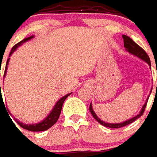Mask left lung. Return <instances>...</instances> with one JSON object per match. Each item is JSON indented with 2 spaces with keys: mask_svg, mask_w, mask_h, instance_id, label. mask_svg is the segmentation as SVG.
Segmentation results:
<instances>
[{
  "mask_svg": "<svg viewBox=\"0 0 157 157\" xmlns=\"http://www.w3.org/2000/svg\"><path fill=\"white\" fill-rule=\"evenodd\" d=\"M123 39H124V47L125 49H126V51L129 52L131 54H133V55H135V56L138 57L139 59H143V60H144L145 62H147V64L149 65L150 66H151V64H150V59L149 56H148V54L146 53V52L141 47H139L136 42H134L131 39H130V37L127 36V35H123ZM156 89H157V84H156ZM151 91H150V93H151ZM149 100V97H148V98L146 99V102H145V104L144 105V106L142 107V110L139 112V114L138 115H136L134 117H132V118H130L129 120H126L124 122H123V123H119V124H110V123H106L105 121L101 120L100 118L98 117V116L96 115V113L94 112V110L92 109V105H91H91H90V107H89V110L91 111V115L92 117L95 118V120H97L100 124L104 125V126H105V127H109V128H112V129H117V128H121V127H124V126H126V125L130 124L131 123H133L134 121H136L137 118H139L141 116L144 114V112L145 108H146V105H147V102Z\"/></svg>",
  "mask_w": 157,
  "mask_h": 157,
  "instance_id": "left-lung-1",
  "label": "left lung"
}]
</instances>
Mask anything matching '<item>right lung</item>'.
Wrapping results in <instances>:
<instances>
[{"label": "right lung", "mask_w": 157, "mask_h": 157, "mask_svg": "<svg viewBox=\"0 0 157 157\" xmlns=\"http://www.w3.org/2000/svg\"><path fill=\"white\" fill-rule=\"evenodd\" d=\"M33 36H30V37H28V38H26V39H24L23 40L19 42L18 44H16L15 46H13L12 49H11L10 53H9V56H10V55H12L13 52L15 51V50H16V49H17L18 47H20L21 45H22L23 43H25L26 41L30 40L31 39H33ZM8 62H9V59H7V60L6 68H5V71H4V77H5V75H6V72H7ZM0 91H1V84H0ZM69 95H71V93L66 94V96L62 97L61 98H60V99H59V100L58 101L56 104H55V105H54V107L52 108V111L50 112V114L47 116V117H46L44 120H42L41 122L38 123V124H23V123H21L20 121H18V119H15L16 123H17L18 124L20 125L21 127H22L23 129H25V130H30V131H44V130H48L49 128H51L52 126L57 121H58L59 117V115H60V113H61L63 103H64V101L66 100V98H67Z\"/></svg>", "instance_id": "add662e5"}]
</instances>
